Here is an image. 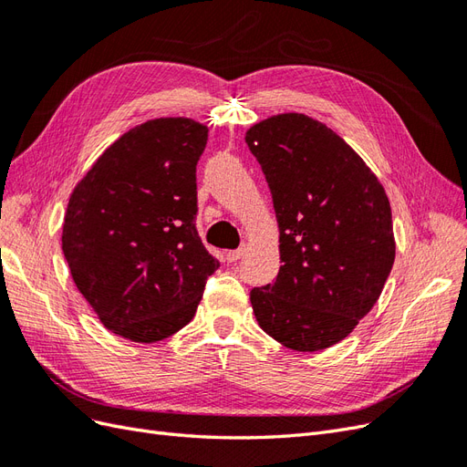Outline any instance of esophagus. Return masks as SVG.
I'll return each instance as SVG.
<instances>
[{
	"label": "esophagus",
	"mask_w": 467,
	"mask_h": 467,
	"mask_svg": "<svg viewBox=\"0 0 467 467\" xmlns=\"http://www.w3.org/2000/svg\"><path fill=\"white\" fill-rule=\"evenodd\" d=\"M244 253H245V245H242V247L235 249V251H228V253H225V261L235 263V261H239V259L244 257Z\"/></svg>",
	"instance_id": "esophagus-1"
}]
</instances>
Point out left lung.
<instances>
[{
	"instance_id": "1",
	"label": "left lung",
	"mask_w": 467,
	"mask_h": 467,
	"mask_svg": "<svg viewBox=\"0 0 467 467\" xmlns=\"http://www.w3.org/2000/svg\"><path fill=\"white\" fill-rule=\"evenodd\" d=\"M278 222L280 271L251 290L261 329L292 350L337 345L378 302L395 239L388 194L345 140L302 112L253 124Z\"/></svg>"
}]
</instances>
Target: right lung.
<instances>
[{
	"label": "right lung",
	"instance_id": "right-lung-1",
	"mask_svg": "<svg viewBox=\"0 0 467 467\" xmlns=\"http://www.w3.org/2000/svg\"><path fill=\"white\" fill-rule=\"evenodd\" d=\"M206 140V126L185 117L134 126L69 196L62 225L69 273L105 327L134 343L185 327L220 266L194 225Z\"/></svg>",
	"mask_w": 467,
	"mask_h": 467
}]
</instances>
